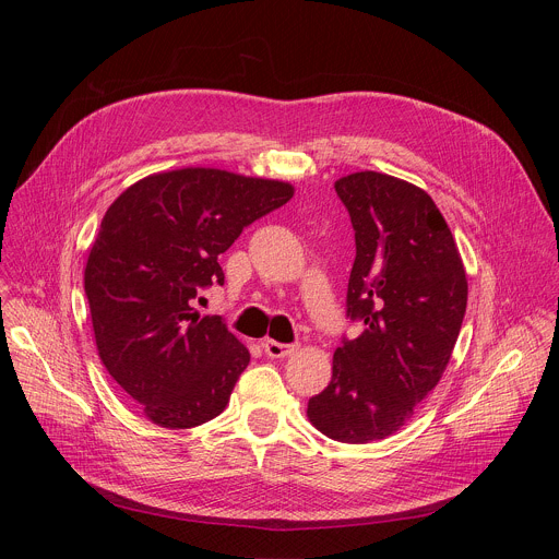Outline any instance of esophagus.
<instances>
[{
	"mask_svg": "<svg viewBox=\"0 0 559 559\" xmlns=\"http://www.w3.org/2000/svg\"><path fill=\"white\" fill-rule=\"evenodd\" d=\"M263 349L270 358H287V356L298 352V345H283V343H276V341H265Z\"/></svg>",
	"mask_w": 559,
	"mask_h": 559,
	"instance_id": "1",
	"label": "esophagus"
}]
</instances>
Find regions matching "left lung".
Masks as SVG:
<instances>
[{"instance_id": "left-lung-1", "label": "left lung", "mask_w": 559, "mask_h": 559, "mask_svg": "<svg viewBox=\"0 0 559 559\" xmlns=\"http://www.w3.org/2000/svg\"><path fill=\"white\" fill-rule=\"evenodd\" d=\"M356 231L347 313L365 323L334 352L332 382L307 405L332 440L362 444L395 433L440 382L466 311V272L433 199L365 170L334 183Z\"/></svg>"}]
</instances>
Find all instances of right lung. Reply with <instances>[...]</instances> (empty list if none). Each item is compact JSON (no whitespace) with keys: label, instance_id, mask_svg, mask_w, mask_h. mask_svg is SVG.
<instances>
[{"label":"right lung","instance_id":"1","mask_svg":"<svg viewBox=\"0 0 559 559\" xmlns=\"http://www.w3.org/2000/svg\"><path fill=\"white\" fill-rule=\"evenodd\" d=\"M294 197L287 181L179 168L132 183L108 207L84 287L99 358L143 416L164 429L216 418L250 362L199 292L223 285L218 254Z\"/></svg>","mask_w":559,"mask_h":559}]
</instances>
